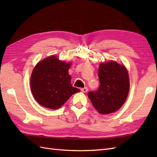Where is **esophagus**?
<instances>
[{
    "label": "esophagus",
    "mask_w": 157,
    "mask_h": 157,
    "mask_svg": "<svg viewBox=\"0 0 157 157\" xmlns=\"http://www.w3.org/2000/svg\"><path fill=\"white\" fill-rule=\"evenodd\" d=\"M81 91L82 92H84V93H86V92H88V88H86V87H85V88H81Z\"/></svg>",
    "instance_id": "1"
}]
</instances>
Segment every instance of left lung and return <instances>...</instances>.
<instances>
[{
  "mask_svg": "<svg viewBox=\"0 0 157 157\" xmlns=\"http://www.w3.org/2000/svg\"><path fill=\"white\" fill-rule=\"evenodd\" d=\"M98 90L88 96L98 112L107 115L118 111L124 103L130 89L129 76L124 65L111 61L99 65Z\"/></svg>",
  "mask_w": 157,
  "mask_h": 157,
  "instance_id": "left-lung-1",
  "label": "left lung"
}]
</instances>
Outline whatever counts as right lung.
<instances>
[{"mask_svg":"<svg viewBox=\"0 0 157 157\" xmlns=\"http://www.w3.org/2000/svg\"><path fill=\"white\" fill-rule=\"evenodd\" d=\"M70 65L55 56L46 58L36 65L31 76V88L40 105L57 109L73 94L80 92L71 84Z\"/></svg>","mask_w":157,"mask_h":157,"instance_id":"1","label":"right lung"}]
</instances>
